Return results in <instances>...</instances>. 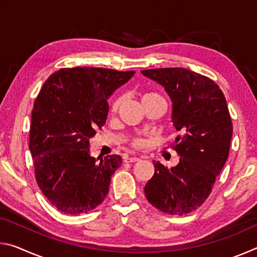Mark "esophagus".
<instances>
[{"instance_id":"34e87169","label":"esophagus","mask_w":257,"mask_h":257,"mask_svg":"<svg viewBox=\"0 0 257 257\" xmlns=\"http://www.w3.org/2000/svg\"><path fill=\"white\" fill-rule=\"evenodd\" d=\"M139 161V158H136V156H124L123 158V162H137Z\"/></svg>"}]
</instances>
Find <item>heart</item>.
Instances as JSON below:
<instances>
[{"instance_id": "obj_1", "label": "heart", "mask_w": 257, "mask_h": 257, "mask_svg": "<svg viewBox=\"0 0 257 257\" xmlns=\"http://www.w3.org/2000/svg\"><path fill=\"white\" fill-rule=\"evenodd\" d=\"M153 95H158L156 93H152V92H149V93H144L142 95V101H144V99L149 98L151 96H153ZM121 102H122V97L121 96H118L115 97L114 99H113L111 105H110V111L112 113H115L116 111L119 110V107L121 105ZM129 145L134 147V149H143V147L145 146V141L143 139L142 137H138V136H134V137H130L129 138Z\"/></svg>"}]
</instances>
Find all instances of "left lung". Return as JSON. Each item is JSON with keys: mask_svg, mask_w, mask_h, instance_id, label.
Instances as JSON below:
<instances>
[{"mask_svg": "<svg viewBox=\"0 0 257 257\" xmlns=\"http://www.w3.org/2000/svg\"><path fill=\"white\" fill-rule=\"evenodd\" d=\"M142 73L162 85L172 101V123L180 135L171 147L180 155L175 168L153 161L155 171L144 188L152 205L185 215L206 201L227 162L232 121L224 94L211 78L185 68Z\"/></svg>", "mask_w": 257, "mask_h": 257, "instance_id": "left-lung-1", "label": "left lung"}]
</instances>
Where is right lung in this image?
<instances>
[{
  "mask_svg": "<svg viewBox=\"0 0 257 257\" xmlns=\"http://www.w3.org/2000/svg\"><path fill=\"white\" fill-rule=\"evenodd\" d=\"M134 73L63 68L47 78L35 99L29 130L35 179L64 214L88 213L106 197L122 159L113 154L97 161L89 155V139L105 124L107 97Z\"/></svg>",
  "mask_w": 257,
  "mask_h": 257,
  "instance_id": "1",
  "label": "right lung"
}]
</instances>
